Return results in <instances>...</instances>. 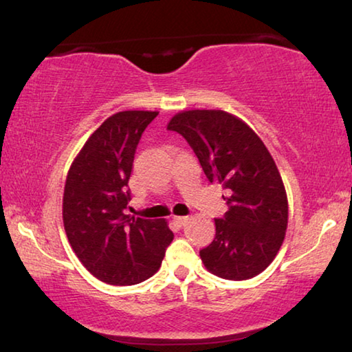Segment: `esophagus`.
I'll return each instance as SVG.
<instances>
[{"mask_svg":"<svg viewBox=\"0 0 352 352\" xmlns=\"http://www.w3.org/2000/svg\"><path fill=\"white\" fill-rule=\"evenodd\" d=\"M173 220H175V223L177 224V226H184V224H186V223H187V220H188V217L176 215V217H173Z\"/></svg>","mask_w":352,"mask_h":352,"instance_id":"34e87169","label":"esophagus"}]
</instances>
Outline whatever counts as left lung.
<instances>
[{
  "mask_svg": "<svg viewBox=\"0 0 352 352\" xmlns=\"http://www.w3.org/2000/svg\"><path fill=\"white\" fill-rule=\"evenodd\" d=\"M186 138L210 182L230 190L215 239L199 251L212 274L245 280L261 274L285 237L289 204L272 154L250 126L224 111H186L168 123Z\"/></svg>",
  "mask_w": 352,
  "mask_h": 352,
  "instance_id": "8db88e82",
  "label": "left lung"
}]
</instances>
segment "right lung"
Instances as JSON below:
<instances>
[{"label": "right lung", "mask_w": 352, "mask_h": 352, "mask_svg": "<svg viewBox=\"0 0 352 352\" xmlns=\"http://www.w3.org/2000/svg\"><path fill=\"white\" fill-rule=\"evenodd\" d=\"M157 113L124 111L109 117L68 171L62 207L68 241L84 267L106 284L134 285L151 278L175 237L162 218L124 214L135 149Z\"/></svg>", "instance_id": "1"}]
</instances>
